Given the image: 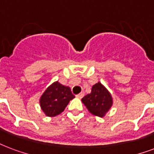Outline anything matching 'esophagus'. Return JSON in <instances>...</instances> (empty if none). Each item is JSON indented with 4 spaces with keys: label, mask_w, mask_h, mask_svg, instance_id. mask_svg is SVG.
<instances>
[{
    "label": "esophagus",
    "mask_w": 154,
    "mask_h": 154,
    "mask_svg": "<svg viewBox=\"0 0 154 154\" xmlns=\"http://www.w3.org/2000/svg\"><path fill=\"white\" fill-rule=\"evenodd\" d=\"M84 92H81L80 94H77V95H76V97L77 98H79V99H82V98L83 97V96H84Z\"/></svg>",
    "instance_id": "34e87169"
}]
</instances>
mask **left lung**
<instances>
[{"label": "left lung", "mask_w": 154, "mask_h": 154, "mask_svg": "<svg viewBox=\"0 0 154 154\" xmlns=\"http://www.w3.org/2000/svg\"><path fill=\"white\" fill-rule=\"evenodd\" d=\"M89 112L93 115L103 118L112 104L111 94L100 82L92 86L91 93L82 99Z\"/></svg>", "instance_id": "1"}]
</instances>
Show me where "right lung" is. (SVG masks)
I'll return each instance as SVG.
<instances>
[{
	"label": "right lung",
	"instance_id": "1",
	"mask_svg": "<svg viewBox=\"0 0 154 154\" xmlns=\"http://www.w3.org/2000/svg\"><path fill=\"white\" fill-rule=\"evenodd\" d=\"M75 97L68 86L54 82L42 94L40 104L41 108L48 117H55L65 109L69 101Z\"/></svg>",
	"mask_w": 154,
	"mask_h": 154
}]
</instances>
